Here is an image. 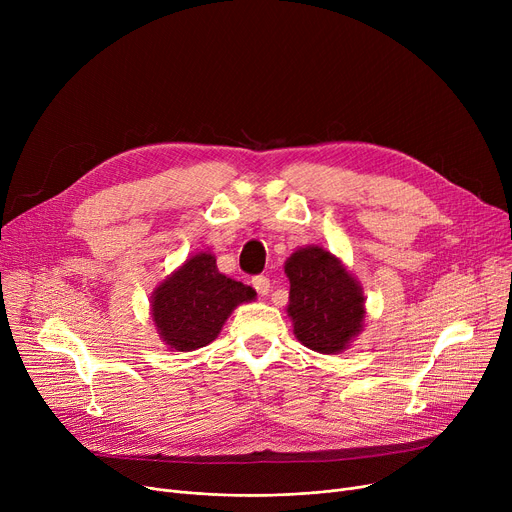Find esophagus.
<instances>
[{
	"mask_svg": "<svg viewBox=\"0 0 512 512\" xmlns=\"http://www.w3.org/2000/svg\"><path fill=\"white\" fill-rule=\"evenodd\" d=\"M253 286H255V290L261 294V297H265V294L267 292H270V278H267V276H255L253 278Z\"/></svg>",
	"mask_w": 512,
	"mask_h": 512,
	"instance_id": "1",
	"label": "esophagus"
}]
</instances>
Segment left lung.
<instances>
[{"label":"left lung","mask_w":512,"mask_h":512,"mask_svg":"<svg viewBox=\"0 0 512 512\" xmlns=\"http://www.w3.org/2000/svg\"><path fill=\"white\" fill-rule=\"evenodd\" d=\"M284 272L290 280L288 317L294 336L321 355H338L365 324L363 288L342 261L321 247L294 251Z\"/></svg>","instance_id":"1"}]
</instances>
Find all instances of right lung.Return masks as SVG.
<instances>
[{
  "label": "right lung",
  "mask_w": 512,
  "mask_h": 512,
  "mask_svg": "<svg viewBox=\"0 0 512 512\" xmlns=\"http://www.w3.org/2000/svg\"><path fill=\"white\" fill-rule=\"evenodd\" d=\"M257 292L220 274L211 253H197L151 294V317L159 338L180 353L197 351L218 338L226 319Z\"/></svg>",
  "instance_id": "add662e5"
}]
</instances>
